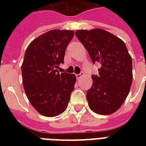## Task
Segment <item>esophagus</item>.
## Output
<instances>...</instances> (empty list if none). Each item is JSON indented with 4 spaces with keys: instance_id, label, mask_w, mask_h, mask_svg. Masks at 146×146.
Segmentation results:
<instances>
[{
    "instance_id": "34e87169",
    "label": "esophagus",
    "mask_w": 146,
    "mask_h": 146,
    "mask_svg": "<svg viewBox=\"0 0 146 146\" xmlns=\"http://www.w3.org/2000/svg\"><path fill=\"white\" fill-rule=\"evenodd\" d=\"M83 76H84V74H83V73H80V74H76V79H77V80L80 79V78H81V77H82Z\"/></svg>"
}]
</instances>
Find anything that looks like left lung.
I'll use <instances>...</instances> for the list:
<instances>
[{"label": "left lung", "mask_w": 146, "mask_h": 146, "mask_svg": "<svg viewBox=\"0 0 146 146\" xmlns=\"http://www.w3.org/2000/svg\"><path fill=\"white\" fill-rule=\"evenodd\" d=\"M76 36L88 51L93 63L101 65L98 75L87 92L90 109L100 115L116 112L123 105L132 84V58L121 39L102 29L76 30Z\"/></svg>", "instance_id": "8db88e82"}]
</instances>
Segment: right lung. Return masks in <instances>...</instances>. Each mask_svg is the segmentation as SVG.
Masks as SVG:
<instances>
[{
	"mask_svg": "<svg viewBox=\"0 0 146 146\" xmlns=\"http://www.w3.org/2000/svg\"><path fill=\"white\" fill-rule=\"evenodd\" d=\"M73 30H52L42 34L27 47L22 75L24 90L33 108L43 116L52 117L66 110L76 78L74 74L59 73Z\"/></svg>",
	"mask_w": 146,
	"mask_h": 146,
	"instance_id": "obj_1",
	"label": "right lung"
}]
</instances>
